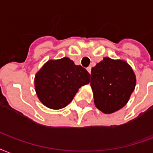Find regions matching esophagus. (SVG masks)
I'll return each instance as SVG.
<instances>
[{"label": "esophagus", "instance_id": "esophagus-1", "mask_svg": "<svg viewBox=\"0 0 153 153\" xmlns=\"http://www.w3.org/2000/svg\"><path fill=\"white\" fill-rule=\"evenodd\" d=\"M86 70H87L89 73H90V72H91V67H88L87 68H86Z\"/></svg>", "mask_w": 153, "mask_h": 153}]
</instances>
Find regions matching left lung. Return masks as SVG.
Here are the masks:
<instances>
[{
    "instance_id": "left-lung-1",
    "label": "left lung",
    "mask_w": 153,
    "mask_h": 153,
    "mask_svg": "<svg viewBox=\"0 0 153 153\" xmlns=\"http://www.w3.org/2000/svg\"><path fill=\"white\" fill-rule=\"evenodd\" d=\"M136 76L125 60L108 57L91 69L90 86L96 108L105 114L122 108L135 88Z\"/></svg>"
}]
</instances>
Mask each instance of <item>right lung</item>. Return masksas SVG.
I'll list each match as a JSON object with an SVG mask.
<instances>
[{"mask_svg": "<svg viewBox=\"0 0 153 153\" xmlns=\"http://www.w3.org/2000/svg\"><path fill=\"white\" fill-rule=\"evenodd\" d=\"M86 69L69 58L48 60L36 73L34 84L39 100L51 109H61L72 102L79 88L90 83Z\"/></svg>", "mask_w": 153, "mask_h": 153, "instance_id": "1", "label": "right lung"}]
</instances>
